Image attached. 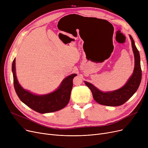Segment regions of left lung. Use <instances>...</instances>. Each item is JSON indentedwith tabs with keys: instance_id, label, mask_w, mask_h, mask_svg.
<instances>
[{
	"instance_id": "obj_1",
	"label": "left lung",
	"mask_w": 148,
	"mask_h": 148,
	"mask_svg": "<svg viewBox=\"0 0 148 148\" xmlns=\"http://www.w3.org/2000/svg\"><path fill=\"white\" fill-rule=\"evenodd\" d=\"M130 37L134 55L135 66L133 75L122 88L113 92H103L98 90L91 83L84 82V83L90 89L94 99L100 104L107 106H119L122 105L134 94L140 84L142 69L140 54L135 45L133 38L131 35H130Z\"/></svg>"
}]
</instances>
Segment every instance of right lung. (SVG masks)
Masks as SVG:
<instances>
[{
	"label": "right lung",
	"mask_w": 148,
	"mask_h": 148,
	"mask_svg": "<svg viewBox=\"0 0 148 148\" xmlns=\"http://www.w3.org/2000/svg\"><path fill=\"white\" fill-rule=\"evenodd\" d=\"M15 59L12 62V71L14 86L16 94L21 101L32 110L40 113L56 112L64 108L69 103L73 88V80L77 75L73 74L62 81L59 88L51 94L36 95L25 90L20 85L15 75Z\"/></svg>",
	"instance_id": "right-lung-1"
}]
</instances>
